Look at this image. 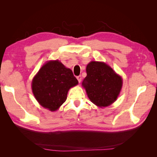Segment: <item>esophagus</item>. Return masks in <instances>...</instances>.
Returning <instances> with one entry per match:
<instances>
[{"label": "esophagus", "instance_id": "1", "mask_svg": "<svg viewBox=\"0 0 157 157\" xmlns=\"http://www.w3.org/2000/svg\"><path fill=\"white\" fill-rule=\"evenodd\" d=\"M77 80H78V82H81V80H82V77L81 76H78V77H77Z\"/></svg>", "mask_w": 157, "mask_h": 157}]
</instances>
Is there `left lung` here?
Segmentation results:
<instances>
[{"mask_svg":"<svg viewBox=\"0 0 157 157\" xmlns=\"http://www.w3.org/2000/svg\"><path fill=\"white\" fill-rule=\"evenodd\" d=\"M87 76L82 86L95 105L107 107L115 102L122 86V79L104 62L91 61L86 66Z\"/></svg>","mask_w":157,"mask_h":157,"instance_id":"8db88e82","label":"left lung"}]
</instances>
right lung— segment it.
Returning <instances> with one entry per match:
<instances>
[{
    "label": "right lung",
    "instance_id": "add662e5",
    "mask_svg": "<svg viewBox=\"0 0 157 157\" xmlns=\"http://www.w3.org/2000/svg\"><path fill=\"white\" fill-rule=\"evenodd\" d=\"M78 83L73 71L58 60L46 62L32 81V91L37 101L55 111L65 101L69 90Z\"/></svg>",
    "mask_w": 157,
    "mask_h": 157
}]
</instances>
